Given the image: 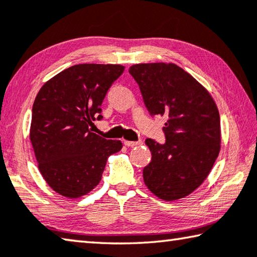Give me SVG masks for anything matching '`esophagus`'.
<instances>
[{"mask_svg": "<svg viewBox=\"0 0 257 257\" xmlns=\"http://www.w3.org/2000/svg\"><path fill=\"white\" fill-rule=\"evenodd\" d=\"M143 144L142 141H137V142H132V141H124V145L128 146V148H133V146H140Z\"/></svg>", "mask_w": 257, "mask_h": 257, "instance_id": "esophagus-1", "label": "esophagus"}]
</instances>
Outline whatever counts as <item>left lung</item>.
<instances>
[{
    "mask_svg": "<svg viewBox=\"0 0 257 257\" xmlns=\"http://www.w3.org/2000/svg\"><path fill=\"white\" fill-rule=\"evenodd\" d=\"M129 73L140 85L151 115L167 116L166 142L148 138L152 154L144 183L158 198L178 200L208 176L221 150V121L209 91L175 64H136Z\"/></svg>",
    "mask_w": 257,
    "mask_h": 257,
    "instance_id": "1",
    "label": "left lung"
}]
</instances>
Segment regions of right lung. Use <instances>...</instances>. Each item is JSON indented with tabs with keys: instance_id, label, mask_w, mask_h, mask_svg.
Returning <instances> with one entry per match:
<instances>
[{
	"instance_id": "obj_1",
	"label": "right lung",
	"mask_w": 257,
	"mask_h": 257,
	"mask_svg": "<svg viewBox=\"0 0 257 257\" xmlns=\"http://www.w3.org/2000/svg\"><path fill=\"white\" fill-rule=\"evenodd\" d=\"M124 71L122 65L79 64L42 85L32 109L30 140L39 170L63 197L76 199L99 184L107 158L122 149L91 133L101 103Z\"/></svg>"
}]
</instances>
